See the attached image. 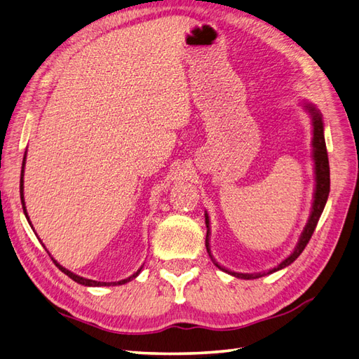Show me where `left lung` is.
Returning <instances> with one entry per match:
<instances>
[{
	"instance_id": "1",
	"label": "left lung",
	"mask_w": 359,
	"mask_h": 359,
	"mask_svg": "<svg viewBox=\"0 0 359 359\" xmlns=\"http://www.w3.org/2000/svg\"><path fill=\"white\" fill-rule=\"evenodd\" d=\"M303 107L306 109V112L311 115V121H312V159H314V172H316V191H314V201H312V209H311V215L308 223L303 229V232L299 238L297 245L294 247L292 253L285 258L279 265H276L274 269L264 271V273H236V271H231L222 265H218L215 262V259L210 255V247H209V217L208 214H205V219H206V227H208V233H206V250L210 256V259L214 261V264L219 270H223L229 274L235 276V278L240 279H258L262 278L265 274H271L278 270H282L285 267H288L290 264H292L296 261L300 253L305 250L306 244L309 243L312 233L316 231V226L320 219L321 212H323L325 205L327 201V196H329V189H330V177H329V159H327V150H326V142H325V126H323V119H321V114L320 110L311 103H305Z\"/></svg>"
}]
</instances>
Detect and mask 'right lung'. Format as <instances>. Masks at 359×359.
Here are the masks:
<instances>
[{"label": "right lung", "mask_w": 359, "mask_h": 359, "mask_svg": "<svg viewBox=\"0 0 359 359\" xmlns=\"http://www.w3.org/2000/svg\"><path fill=\"white\" fill-rule=\"evenodd\" d=\"M27 154V153H25ZM25 154H24V161H22V170H21V182H20V194H21V203H22V209H24V215H25V218H27V222L30 223V218H29V215H27V208H25V201H24V165H25ZM30 226H32V223H30ZM43 245V244H42ZM53 259V262L56 264V267L62 271V273H65L68 278H71L72 280L74 282H77V283H80V285H85V287H109V285H123V283H127V282H130L132 279H135L137 274L141 273V270H142V267L137 270L135 274H132L130 278H127V279H123V280H119V282H97V280H92V279H86V278H81V276H79V274H74L72 271H69V270H67L65 267H62V265L54 259V258H51Z\"/></svg>", "instance_id": "add662e5"}]
</instances>
